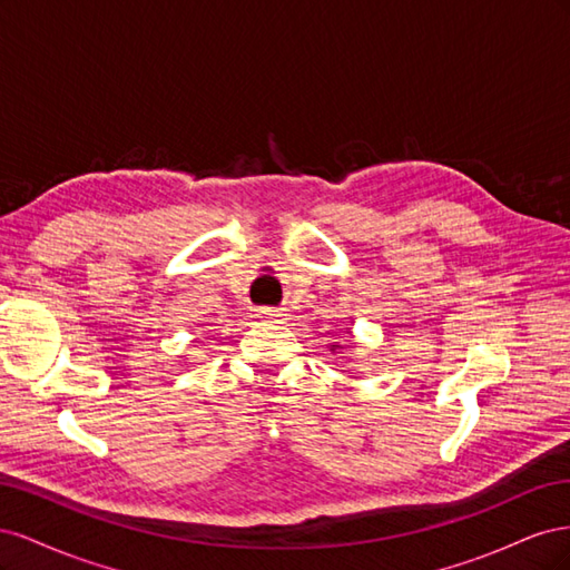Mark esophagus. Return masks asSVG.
<instances>
[{"label": "esophagus", "mask_w": 570, "mask_h": 570, "mask_svg": "<svg viewBox=\"0 0 570 570\" xmlns=\"http://www.w3.org/2000/svg\"><path fill=\"white\" fill-rule=\"evenodd\" d=\"M256 316H258V318H278L281 314L271 312V308H256Z\"/></svg>", "instance_id": "1"}]
</instances>
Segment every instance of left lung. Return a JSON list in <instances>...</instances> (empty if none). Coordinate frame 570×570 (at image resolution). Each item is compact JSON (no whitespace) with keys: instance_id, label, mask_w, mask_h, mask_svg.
<instances>
[{"instance_id":"8db88e82","label":"left lung","mask_w":570,"mask_h":570,"mask_svg":"<svg viewBox=\"0 0 570 570\" xmlns=\"http://www.w3.org/2000/svg\"><path fill=\"white\" fill-rule=\"evenodd\" d=\"M335 347H340V344H333V350H335Z\"/></svg>"}]
</instances>
